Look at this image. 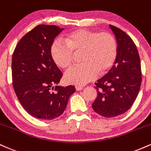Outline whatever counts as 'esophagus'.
I'll return each mask as SVG.
<instances>
[{
    "instance_id": "obj_1",
    "label": "esophagus",
    "mask_w": 151,
    "mask_h": 151,
    "mask_svg": "<svg viewBox=\"0 0 151 151\" xmlns=\"http://www.w3.org/2000/svg\"><path fill=\"white\" fill-rule=\"evenodd\" d=\"M83 89H84V87L82 86H76V90L77 91H80V90H82Z\"/></svg>"
}]
</instances>
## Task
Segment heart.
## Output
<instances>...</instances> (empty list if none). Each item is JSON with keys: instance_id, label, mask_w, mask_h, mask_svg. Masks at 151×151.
Segmentation results:
<instances>
[{"instance_id": "1", "label": "heart", "mask_w": 151, "mask_h": 151, "mask_svg": "<svg viewBox=\"0 0 151 151\" xmlns=\"http://www.w3.org/2000/svg\"><path fill=\"white\" fill-rule=\"evenodd\" d=\"M81 52V63L70 69L65 75L69 84L83 85L96 79L99 72L104 73L113 66L117 57L116 41L107 32L79 29L66 35L65 42L56 40L50 53L54 62L62 69H68L74 54Z\"/></svg>"}]
</instances>
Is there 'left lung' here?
I'll return each mask as SVG.
<instances>
[{
    "instance_id": "obj_1",
    "label": "left lung",
    "mask_w": 151,
    "mask_h": 151,
    "mask_svg": "<svg viewBox=\"0 0 151 151\" xmlns=\"http://www.w3.org/2000/svg\"><path fill=\"white\" fill-rule=\"evenodd\" d=\"M109 27L116 38L117 57L108 74L95 83L98 96L92 104L94 111L106 118L126 113L134 103L142 81L141 60L134 42L122 30Z\"/></svg>"
}]
</instances>
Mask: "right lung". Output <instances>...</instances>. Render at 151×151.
Listing matches in <instances>:
<instances>
[{
  "label": "right lung",
  "mask_w": 151,
  "mask_h": 151,
  "mask_svg": "<svg viewBox=\"0 0 151 151\" xmlns=\"http://www.w3.org/2000/svg\"><path fill=\"white\" fill-rule=\"evenodd\" d=\"M62 28L39 25L19 41L12 58V79L19 101L30 115L42 120L60 116L75 86H60L62 72L50 53ZM55 91L53 92V90Z\"/></svg>",
  "instance_id": "obj_1"
}]
</instances>
